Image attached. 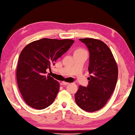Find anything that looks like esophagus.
I'll return each mask as SVG.
<instances>
[{
    "label": "esophagus",
    "mask_w": 135,
    "mask_h": 135,
    "mask_svg": "<svg viewBox=\"0 0 135 135\" xmlns=\"http://www.w3.org/2000/svg\"><path fill=\"white\" fill-rule=\"evenodd\" d=\"M69 84V83H68V82H66V81H62V85H67V84Z\"/></svg>",
    "instance_id": "obj_1"
}]
</instances>
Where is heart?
Returning <instances> with one entry per match:
<instances>
[{
    "label": "heart",
    "instance_id": "1",
    "mask_svg": "<svg viewBox=\"0 0 135 135\" xmlns=\"http://www.w3.org/2000/svg\"><path fill=\"white\" fill-rule=\"evenodd\" d=\"M76 53H85V54H87V52L84 49L80 48V49H78L76 50V52H75V54H76Z\"/></svg>",
    "mask_w": 135,
    "mask_h": 135
}]
</instances>
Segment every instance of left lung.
<instances>
[{"mask_svg":"<svg viewBox=\"0 0 135 135\" xmlns=\"http://www.w3.org/2000/svg\"><path fill=\"white\" fill-rule=\"evenodd\" d=\"M89 51L88 70L91 74L88 86H79L75 100L80 108L94 112L107 104L115 88L118 67L113 54L102 41L92 38H79Z\"/></svg>","mask_w":135,"mask_h":135,"instance_id":"1","label":"left lung"}]
</instances>
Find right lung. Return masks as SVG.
Segmentation results:
<instances>
[{
    "mask_svg": "<svg viewBox=\"0 0 135 135\" xmlns=\"http://www.w3.org/2000/svg\"><path fill=\"white\" fill-rule=\"evenodd\" d=\"M71 39L43 38L27 45L20 55L17 68L18 86L28 106L43 109L53 103L59 84L50 76H45L56 59L70 49Z\"/></svg>",
    "mask_w": 135,
    "mask_h": 135,
    "instance_id": "obj_1",
    "label": "right lung"
}]
</instances>
